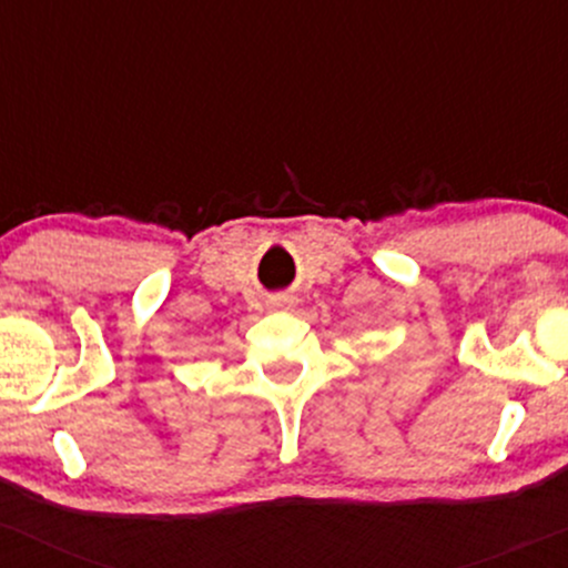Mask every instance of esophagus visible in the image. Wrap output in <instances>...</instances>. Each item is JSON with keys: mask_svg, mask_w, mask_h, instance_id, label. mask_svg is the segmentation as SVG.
<instances>
[{"mask_svg": "<svg viewBox=\"0 0 568 568\" xmlns=\"http://www.w3.org/2000/svg\"><path fill=\"white\" fill-rule=\"evenodd\" d=\"M291 304H294L291 296H277V300H272V307H277V310H288Z\"/></svg>", "mask_w": 568, "mask_h": 568, "instance_id": "obj_1", "label": "esophagus"}]
</instances>
